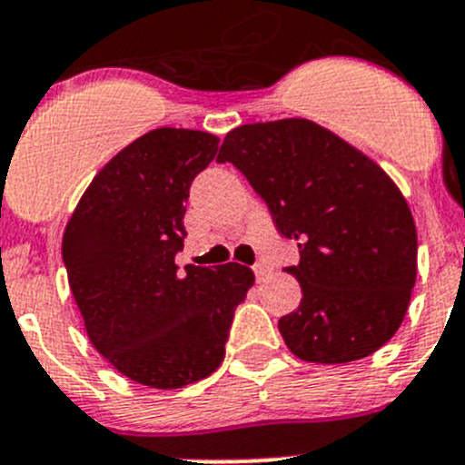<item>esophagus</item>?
<instances>
[{"mask_svg": "<svg viewBox=\"0 0 465 465\" xmlns=\"http://www.w3.org/2000/svg\"><path fill=\"white\" fill-rule=\"evenodd\" d=\"M252 270H254V274H256V279H259V281H262V279H265V276L267 274H270V267H267L265 265V262H256V265L254 267H252Z\"/></svg>", "mask_w": 465, "mask_h": 465, "instance_id": "1", "label": "esophagus"}]
</instances>
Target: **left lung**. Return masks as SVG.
Wrapping results in <instances>:
<instances>
[{
	"label": "left lung",
	"instance_id": "8db88e82",
	"mask_svg": "<svg viewBox=\"0 0 465 465\" xmlns=\"http://www.w3.org/2000/svg\"><path fill=\"white\" fill-rule=\"evenodd\" d=\"M261 195L276 232L299 241L285 267L302 285L281 317L285 344L306 362L367 358L402 323L416 281V227L376 162L308 119L241 125L220 145Z\"/></svg>",
	"mask_w": 465,
	"mask_h": 465
}]
</instances>
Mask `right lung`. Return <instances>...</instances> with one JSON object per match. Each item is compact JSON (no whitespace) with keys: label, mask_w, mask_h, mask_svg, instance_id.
I'll return each mask as SVG.
<instances>
[{"label":"right lung","mask_w":465,"mask_h":465,"mask_svg":"<svg viewBox=\"0 0 465 465\" xmlns=\"http://www.w3.org/2000/svg\"><path fill=\"white\" fill-rule=\"evenodd\" d=\"M215 153L218 139L200 130L143 134L94 177L64 229L63 261L94 349L145 387L211 376L254 285L238 262L175 265L191 184Z\"/></svg>","instance_id":"1"}]
</instances>
